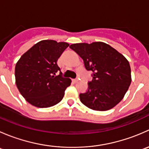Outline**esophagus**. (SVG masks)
<instances>
[{
    "label": "esophagus",
    "mask_w": 149,
    "mask_h": 149,
    "mask_svg": "<svg viewBox=\"0 0 149 149\" xmlns=\"http://www.w3.org/2000/svg\"><path fill=\"white\" fill-rule=\"evenodd\" d=\"M79 78H76V79H73V81L75 82V83H76V82L79 81Z\"/></svg>",
    "instance_id": "1"
}]
</instances>
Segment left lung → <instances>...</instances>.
Instances as JSON below:
<instances>
[{
  "instance_id": "1",
  "label": "left lung",
  "mask_w": 149,
  "mask_h": 149,
  "mask_svg": "<svg viewBox=\"0 0 149 149\" xmlns=\"http://www.w3.org/2000/svg\"><path fill=\"white\" fill-rule=\"evenodd\" d=\"M83 59L87 70L92 72L88 90L79 94L87 107L106 111L116 106L124 97L131 83L127 60L109 45L102 42L70 45Z\"/></svg>"
}]
</instances>
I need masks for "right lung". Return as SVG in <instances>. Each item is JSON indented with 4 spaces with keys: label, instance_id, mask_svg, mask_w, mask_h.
<instances>
[{
    "label": "right lung",
    "instance_id": "right-lung-1",
    "mask_svg": "<svg viewBox=\"0 0 149 149\" xmlns=\"http://www.w3.org/2000/svg\"><path fill=\"white\" fill-rule=\"evenodd\" d=\"M69 46L67 42L42 40L26 51L15 67L16 84L33 106L46 108L59 103L71 80L62 76L57 61ZM57 72L60 74L56 76Z\"/></svg>",
    "mask_w": 149,
    "mask_h": 149
}]
</instances>
